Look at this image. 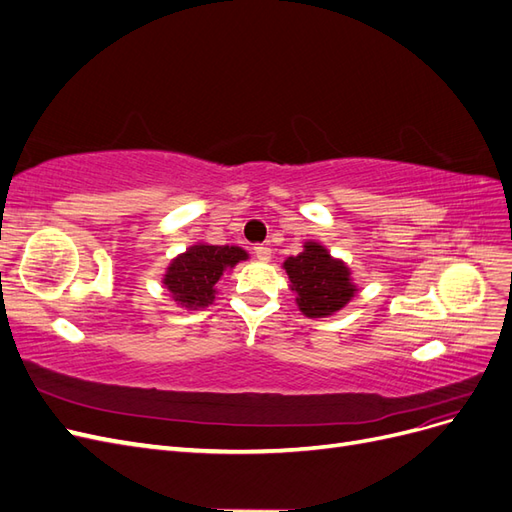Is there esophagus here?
Returning a JSON list of instances; mask_svg holds the SVG:
<instances>
[{
  "mask_svg": "<svg viewBox=\"0 0 512 512\" xmlns=\"http://www.w3.org/2000/svg\"><path fill=\"white\" fill-rule=\"evenodd\" d=\"M254 256H256L260 262H269L271 256H273V252H271V247H267V245H258V247H254Z\"/></svg>",
  "mask_w": 512,
  "mask_h": 512,
  "instance_id": "esophagus-1",
  "label": "esophagus"
}]
</instances>
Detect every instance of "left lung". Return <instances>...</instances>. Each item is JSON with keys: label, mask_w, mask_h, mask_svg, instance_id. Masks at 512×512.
Returning a JSON list of instances; mask_svg holds the SVG:
<instances>
[{"label": "left lung", "mask_w": 512, "mask_h": 512, "mask_svg": "<svg viewBox=\"0 0 512 512\" xmlns=\"http://www.w3.org/2000/svg\"><path fill=\"white\" fill-rule=\"evenodd\" d=\"M284 269L301 314L312 320L337 314L359 292L346 262L318 241H305L301 254L284 260Z\"/></svg>", "instance_id": "1"}]
</instances>
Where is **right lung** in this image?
<instances>
[{"label":"right lung","instance_id":"right-lung-1","mask_svg":"<svg viewBox=\"0 0 512 512\" xmlns=\"http://www.w3.org/2000/svg\"><path fill=\"white\" fill-rule=\"evenodd\" d=\"M247 258L250 254L239 245H209L200 241L170 260L162 284L179 307L196 312L215 301L222 275Z\"/></svg>","mask_w":512,"mask_h":512}]
</instances>
